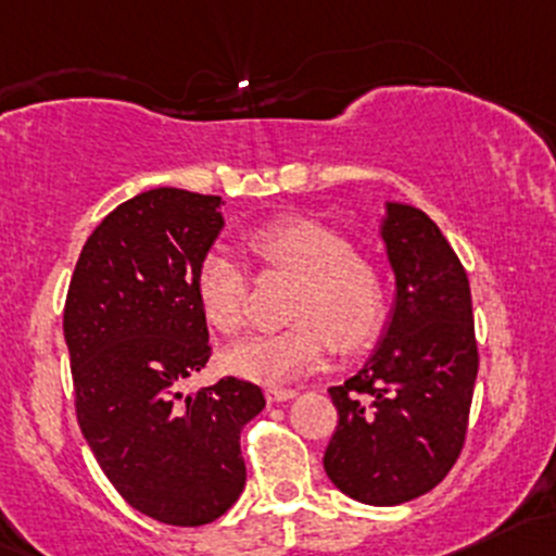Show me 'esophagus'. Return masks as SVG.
I'll return each mask as SVG.
<instances>
[{"label": "esophagus", "mask_w": 556, "mask_h": 556, "mask_svg": "<svg viewBox=\"0 0 556 556\" xmlns=\"http://www.w3.org/2000/svg\"><path fill=\"white\" fill-rule=\"evenodd\" d=\"M298 390L292 388H266V401L268 404H279V401H290L295 399Z\"/></svg>", "instance_id": "esophagus-1"}]
</instances>
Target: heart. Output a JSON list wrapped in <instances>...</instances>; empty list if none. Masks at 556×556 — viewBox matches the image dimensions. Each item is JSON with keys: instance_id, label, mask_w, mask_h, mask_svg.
Wrapping results in <instances>:
<instances>
[{"instance_id": "1", "label": "heart", "mask_w": 556, "mask_h": 556, "mask_svg": "<svg viewBox=\"0 0 556 556\" xmlns=\"http://www.w3.org/2000/svg\"><path fill=\"white\" fill-rule=\"evenodd\" d=\"M248 248L268 271L298 279L288 329L253 334L224 356L235 375L285 382L321 367L329 345L356 351L386 316V277L375 261L353 253L340 231L314 218H274L248 235ZM200 311L224 334L248 321V274L224 248H211L194 271Z\"/></svg>"}]
</instances>
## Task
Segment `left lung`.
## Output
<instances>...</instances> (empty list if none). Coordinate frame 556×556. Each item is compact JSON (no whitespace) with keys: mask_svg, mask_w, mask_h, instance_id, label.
I'll return each instance as SVG.
<instances>
[{"mask_svg":"<svg viewBox=\"0 0 556 556\" xmlns=\"http://www.w3.org/2000/svg\"><path fill=\"white\" fill-rule=\"evenodd\" d=\"M386 208L395 306L369 362L329 388L338 427L325 451L327 478L371 506L412 502L446 478L465 446L478 377L465 266L425 211Z\"/></svg>","mask_w":556,"mask_h":556,"instance_id":"left-lung-1","label":"left lung"}]
</instances>
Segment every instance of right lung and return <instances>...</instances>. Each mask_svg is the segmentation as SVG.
I'll return each mask as SVG.
<instances>
[{"mask_svg": "<svg viewBox=\"0 0 556 556\" xmlns=\"http://www.w3.org/2000/svg\"><path fill=\"white\" fill-rule=\"evenodd\" d=\"M224 227L222 198L157 187L91 231L65 298L76 417L115 491L157 522L218 520L245 488L240 432L266 406L222 377L181 393L211 358L194 271Z\"/></svg>", "mask_w": 556, "mask_h": 556, "instance_id": "right-lung-1", "label": "right lung"}]
</instances>
